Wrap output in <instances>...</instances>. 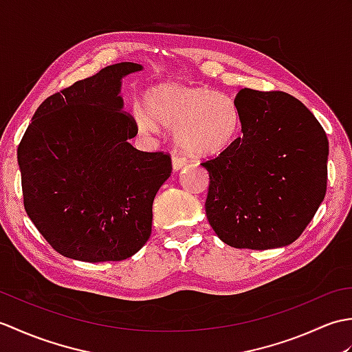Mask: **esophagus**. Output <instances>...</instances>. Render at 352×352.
<instances>
[{"instance_id": "esophagus-1", "label": "esophagus", "mask_w": 352, "mask_h": 352, "mask_svg": "<svg viewBox=\"0 0 352 352\" xmlns=\"http://www.w3.org/2000/svg\"><path fill=\"white\" fill-rule=\"evenodd\" d=\"M184 164H186V160L183 159L182 155H178V154L172 155V169L180 170L184 166Z\"/></svg>"}]
</instances>
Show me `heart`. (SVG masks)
Segmentation results:
<instances>
[{"mask_svg": "<svg viewBox=\"0 0 352 352\" xmlns=\"http://www.w3.org/2000/svg\"><path fill=\"white\" fill-rule=\"evenodd\" d=\"M144 107L133 109L139 133L154 134L159 125L172 126L175 145L198 159L226 151L237 134L234 101L210 87L162 83L144 95Z\"/></svg>", "mask_w": 352, "mask_h": 352, "instance_id": "1", "label": "heart"}]
</instances>
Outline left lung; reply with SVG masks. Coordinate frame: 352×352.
<instances>
[{
  "label": "left lung",
  "mask_w": 352,
  "mask_h": 352,
  "mask_svg": "<svg viewBox=\"0 0 352 352\" xmlns=\"http://www.w3.org/2000/svg\"><path fill=\"white\" fill-rule=\"evenodd\" d=\"M234 104L242 134L203 163L210 177L207 219L233 248L290 245L325 198L327 134L289 94L245 87Z\"/></svg>",
  "instance_id": "8db88e82"
}]
</instances>
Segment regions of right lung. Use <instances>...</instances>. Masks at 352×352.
Here are the masks:
<instances>
[{"mask_svg": "<svg viewBox=\"0 0 352 352\" xmlns=\"http://www.w3.org/2000/svg\"><path fill=\"white\" fill-rule=\"evenodd\" d=\"M144 66L110 65L48 96L18 146L28 218L62 256L98 263L134 256L151 236L155 193L172 170L144 153L122 111V78Z\"/></svg>", "mask_w": 352, "mask_h": 352, "instance_id": "right-lung-1", "label": "right lung"}]
</instances>
